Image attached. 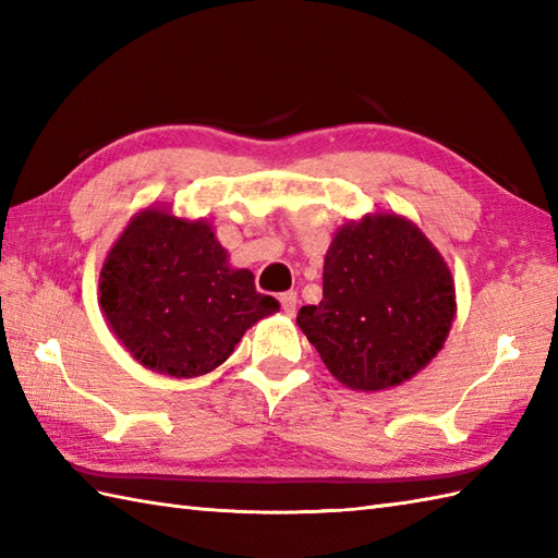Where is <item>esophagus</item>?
I'll list each match as a JSON object with an SVG mask.
<instances>
[{
  "instance_id": "34e87169",
  "label": "esophagus",
  "mask_w": 558,
  "mask_h": 558,
  "mask_svg": "<svg viewBox=\"0 0 558 558\" xmlns=\"http://www.w3.org/2000/svg\"><path fill=\"white\" fill-rule=\"evenodd\" d=\"M280 306H282V312H286L288 316H292L294 314V310H298V292H282L280 294Z\"/></svg>"
}]
</instances>
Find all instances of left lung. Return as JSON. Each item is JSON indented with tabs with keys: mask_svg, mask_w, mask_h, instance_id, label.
Returning a JSON list of instances; mask_svg holds the SVG:
<instances>
[{
	"mask_svg": "<svg viewBox=\"0 0 558 558\" xmlns=\"http://www.w3.org/2000/svg\"><path fill=\"white\" fill-rule=\"evenodd\" d=\"M456 318V282L438 248L398 213H366L336 232L324 300L298 326L342 386L362 393L410 381Z\"/></svg>",
	"mask_w": 558,
	"mask_h": 558,
	"instance_id": "obj_1",
	"label": "left lung"
}]
</instances>
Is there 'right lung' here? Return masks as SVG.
<instances>
[{
    "label": "right lung",
    "instance_id": "right-lung-1",
    "mask_svg": "<svg viewBox=\"0 0 558 558\" xmlns=\"http://www.w3.org/2000/svg\"><path fill=\"white\" fill-rule=\"evenodd\" d=\"M100 312L114 338L146 369L172 378L210 374L276 298L254 272L232 268L228 248L204 218L148 206L129 220L102 260Z\"/></svg>",
    "mask_w": 558,
    "mask_h": 558
}]
</instances>
